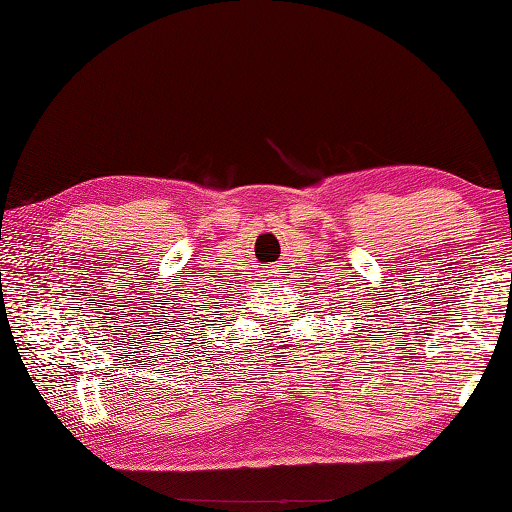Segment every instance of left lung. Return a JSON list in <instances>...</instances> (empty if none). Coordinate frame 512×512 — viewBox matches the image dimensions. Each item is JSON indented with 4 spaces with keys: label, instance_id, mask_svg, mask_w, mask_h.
Wrapping results in <instances>:
<instances>
[{
    "label": "left lung",
    "instance_id": "8db88e82",
    "mask_svg": "<svg viewBox=\"0 0 512 512\" xmlns=\"http://www.w3.org/2000/svg\"><path fill=\"white\" fill-rule=\"evenodd\" d=\"M372 330H374V332L378 330L376 325H372ZM372 330H369V328H367V323H365V332H372ZM380 330H385V328H380ZM367 336H369V339H372V341H383V336H380V339H376V334H367ZM356 341H358V336H356ZM365 345H369V343L365 341Z\"/></svg>",
    "mask_w": 512,
    "mask_h": 512
}]
</instances>
